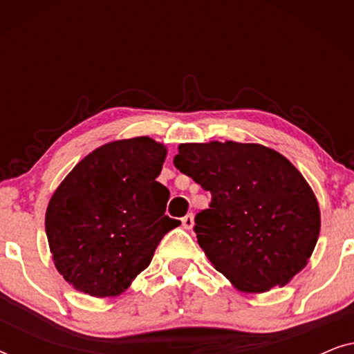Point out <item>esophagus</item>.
<instances>
[{"label":"esophagus","mask_w":354,"mask_h":354,"mask_svg":"<svg viewBox=\"0 0 354 354\" xmlns=\"http://www.w3.org/2000/svg\"><path fill=\"white\" fill-rule=\"evenodd\" d=\"M193 224H195V221H193V214H187L185 217H182V225H183V229L190 230L192 227H193Z\"/></svg>","instance_id":"1"}]
</instances>
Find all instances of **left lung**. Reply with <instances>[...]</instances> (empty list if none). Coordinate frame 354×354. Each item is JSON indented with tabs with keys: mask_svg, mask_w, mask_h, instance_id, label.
<instances>
[{
	"mask_svg": "<svg viewBox=\"0 0 354 354\" xmlns=\"http://www.w3.org/2000/svg\"><path fill=\"white\" fill-rule=\"evenodd\" d=\"M178 171L211 192L198 212V245L236 290L264 293L304 269L321 232L316 195L301 172L258 143H182Z\"/></svg>",
	"mask_w": 354,
	"mask_h": 354,
	"instance_id": "8db88e82",
	"label": "left lung"
}]
</instances>
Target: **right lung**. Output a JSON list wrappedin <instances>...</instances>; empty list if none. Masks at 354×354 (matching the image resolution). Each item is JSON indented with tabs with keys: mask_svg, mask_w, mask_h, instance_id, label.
Instances as JSON below:
<instances>
[{
	"mask_svg": "<svg viewBox=\"0 0 354 354\" xmlns=\"http://www.w3.org/2000/svg\"><path fill=\"white\" fill-rule=\"evenodd\" d=\"M167 148L149 137L115 140L82 159L53 193L45 229L57 272L90 297H118L180 222L156 178Z\"/></svg>",
	"mask_w": 354,
	"mask_h": 354,
	"instance_id": "obj_1",
	"label": "right lung"
}]
</instances>
